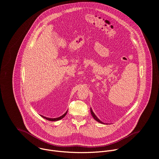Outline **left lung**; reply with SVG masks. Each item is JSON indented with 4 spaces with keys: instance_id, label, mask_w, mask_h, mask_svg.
<instances>
[{
    "instance_id": "left-lung-1",
    "label": "left lung",
    "mask_w": 159,
    "mask_h": 159,
    "mask_svg": "<svg viewBox=\"0 0 159 159\" xmlns=\"http://www.w3.org/2000/svg\"><path fill=\"white\" fill-rule=\"evenodd\" d=\"M90 113H91V115H92V116H93V117L94 118V119L96 120V121H97L98 122H99V123H102V124H104L103 122H102L96 116V115L94 114V112L93 111V109L90 108Z\"/></svg>"
}]
</instances>
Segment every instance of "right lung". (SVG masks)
<instances>
[{
	"mask_svg": "<svg viewBox=\"0 0 159 159\" xmlns=\"http://www.w3.org/2000/svg\"><path fill=\"white\" fill-rule=\"evenodd\" d=\"M66 113H67V111H66L65 113H64V114H63V115H61V116H60V117H58V118H50L45 117V116H43V115H40V116H41V117H43L44 119H46V120H48V121H58V120H60L62 119L63 117H65V115H66Z\"/></svg>",
	"mask_w": 159,
	"mask_h": 159,
	"instance_id": "obj_1",
	"label": "right lung"
}]
</instances>
